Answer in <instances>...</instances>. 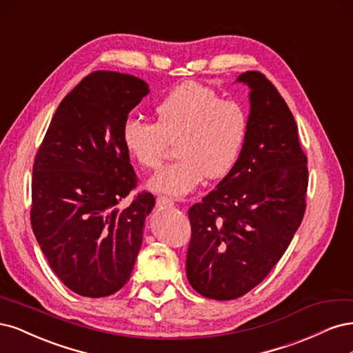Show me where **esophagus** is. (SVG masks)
Here are the masks:
<instances>
[{"mask_svg":"<svg viewBox=\"0 0 353 353\" xmlns=\"http://www.w3.org/2000/svg\"><path fill=\"white\" fill-rule=\"evenodd\" d=\"M174 205L173 199H170L167 196H158L157 198V207L158 208H172Z\"/></svg>","mask_w":353,"mask_h":353,"instance_id":"1","label":"esophagus"}]
</instances>
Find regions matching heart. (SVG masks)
<instances>
[{
	"mask_svg": "<svg viewBox=\"0 0 353 353\" xmlns=\"http://www.w3.org/2000/svg\"><path fill=\"white\" fill-rule=\"evenodd\" d=\"M155 119H128L121 141L136 163L151 170L164 160L168 143L177 145L179 160L148 181L151 190L176 198L188 195L203 177L219 180L229 174L248 138L245 108L196 82L170 90L157 104Z\"/></svg>",
	"mask_w": 353,
	"mask_h": 353,
	"instance_id": "heart-1",
	"label": "heart"
}]
</instances>
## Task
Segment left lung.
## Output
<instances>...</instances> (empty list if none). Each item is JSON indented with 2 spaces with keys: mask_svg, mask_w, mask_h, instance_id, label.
Wrapping results in <instances>:
<instances>
[{
  "mask_svg": "<svg viewBox=\"0 0 353 353\" xmlns=\"http://www.w3.org/2000/svg\"><path fill=\"white\" fill-rule=\"evenodd\" d=\"M236 82L249 88L251 104L242 154L188 212V280L217 301L241 298L268 276L302 223L308 188L298 126L274 85L259 72Z\"/></svg>",
  "mask_w": 353,
  "mask_h": 353,
  "instance_id": "left-lung-1",
  "label": "left lung"
}]
</instances>
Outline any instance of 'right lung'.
Masks as SVG:
<instances>
[{"label": "right lung", "mask_w": 353, "mask_h": 353, "mask_svg": "<svg viewBox=\"0 0 353 353\" xmlns=\"http://www.w3.org/2000/svg\"><path fill=\"white\" fill-rule=\"evenodd\" d=\"M148 92L136 76L90 73L57 108L33 164V233L52 271L81 296H110L128 283L155 205L145 192L119 207L136 188L121 129Z\"/></svg>", "instance_id": "obj_1"}]
</instances>
